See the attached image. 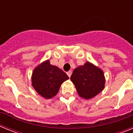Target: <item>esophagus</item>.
Listing matches in <instances>:
<instances>
[{"label":"esophagus","mask_w":133,"mask_h":133,"mask_svg":"<svg viewBox=\"0 0 133 133\" xmlns=\"http://www.w3.org/2000/svg\"><path fill=\"white\" fill-rule=\"evenodd\" d=\"M66 74H67V75L69 76V77H70V76H71V74H72V72H71L70 70H69V71H68V72H66Z\"/></svg>","instance_id":"esophagus-1"}]
</instances>
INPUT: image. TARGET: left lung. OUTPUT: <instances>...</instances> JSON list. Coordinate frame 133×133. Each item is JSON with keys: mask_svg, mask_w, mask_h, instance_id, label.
Masks as SVG:
<instances>
[{"mask_svg": "<svg viewBox=\"0 0 133 133\" xmlns=\"http://www.w3.org/2000/svg\"><path fill=\"white\" fill-rule=\"evenodd\" d=\"M70 81L81 98L90 99L104 89L105 77L101 69L89 61L73 70Z\"/></svg>", "mask_w": 133, "mask_h": 133, "instance_id": "8db88e82", "label": "left lung"}]
</instances>
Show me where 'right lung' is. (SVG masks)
<instances>
[{
    "instance_id": "right-lung-1",
    "label": "right lung",
    "mask_w": 133,
    "mask_h": 133,
    "mask_svg": "<svg viewBox=\"0 0 133 133\" xmlns=\"http://www.w3.org/2000/svg\"><path fill=\"white\" fill-rule=\"evenodd\" d=\"M67 75L50 61H43L35 68L32 74V86L43 98L49 99L58 93L61 84L69 79Z\"/></svg>"
}]
</instances>
